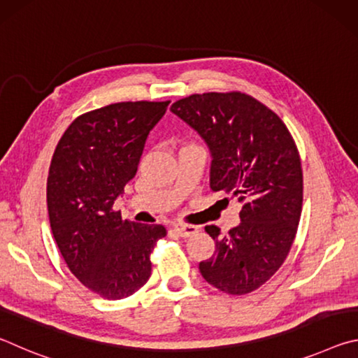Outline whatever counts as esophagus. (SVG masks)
<instances>
[{
	"label": "esophagus",
	"instance_id": "1",
	"mask_svg": "<svg viewBox=\"0 0 358 358\" xmlns=\"http://www.w3.org/2000/svg\"><path fill=\"white\" fill-rule=\"evenodd\" d=\"M173 230L180 237H191V235L197 234V227L192 226V224H175Z\"/></svg>",
	"mask_w": 358,
	"mask_h": 358
}]
</instances>
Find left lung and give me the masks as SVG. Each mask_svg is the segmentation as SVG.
I'll list each match as a JSON object with an SVG mask.
<instances>
[{"mask_svg":"<svg viewBox=\"0 0 358 358\" xmlns=\"http://www.w3.org/2000/svg\"><path fill=\"white\" fill-rule=\"evenodd\" d=\"M171 110L208 145L211 189L241 202V222L227 235L205 227L216 250L199 270L222 292L250 294L276 273L294 243L303 203L296 145L281 118L245 93L192 94Z\"/></svg>","mask_w":358,"mask_h":358,"instance_id":"8db88e82","label":"left lung"}]
</instances>
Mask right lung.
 Listing matches in <instances>:
<instances>
[{
    "instance_id": "obj_1",
    "label": "right lung",
    "mask_w": 358,
    "mask_h": 358,
    "mask_svg": "<svg viewBox=\"0 0 358 358\" xmlns=\"http://www.w3.org/2000/svg\"><path fill=\"white\" fill-rule=\"evenodd\" d=\"M164 102H118L83 113L59 138L47 178L52 234L69 270L108 300L137 292L151 275L161 224L129 222L113 203L134 178Z\"/></svg>"
}]
</instances>
